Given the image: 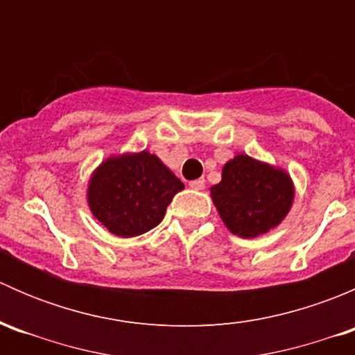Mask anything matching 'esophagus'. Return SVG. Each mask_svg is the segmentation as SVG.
<instances>
[{
    "label": "esophagus",
    "instance_id": "obj_1",
    "mask_svg": "<svg viewBox=\"0 0 355 355\" xmlns=\"http://www.w3.org/2000/svg\"><path fill=\"white\" fill-rule=\"evenodd\" d=\"M204 185H206V182H204V178H198V180H192L191 184H189V187L194 189V191H202Z\"/></svg>",
    "mask_w": 355,
    "mask_h": 355
}]
</instances>
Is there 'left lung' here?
Masks as SVG:
<instances>
[{
    "label": "left lung",
    "mask_w": 355,
    "mask_h": 355,
    "mask_svg": "<svg viewBox=\"0 0 355 355\" xmlns=\"http://www.w3.org/2000/svg\"><path fill=\"white\" fill-rule=\"evenodd\" d=\"M225 227L242 239H256L277 228L295 198L284 168L237 155L221 170V182L209 189Z\"/></svg>",
    "instance_id": "obj_1"
}]
</instances>
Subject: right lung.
Wrapping results in <instances>:
<instances>
[{
  "label": "right lung",
  "instance_id": "1",
  "mask_svg": "<svg viewBox=\"0 0 355 355\" xmlns=\"http://www.w3.org/2000/svg\"><path fill=\"white\" fill-rule=\"evenodd\" d=\"M184 189L180 178L149 151L110 156L91 175L87 204L116 237L146 234L161 223L168 204Z\"/></svg>",
  "mask_w": 355,
  "mask_h": 355
}]
</instances>
